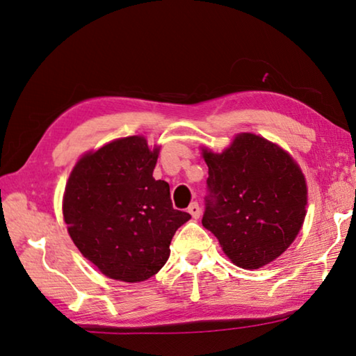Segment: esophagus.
<instances>
[{"mask_svg": "<svg viewBox=\"0 0 356 356\" xmlns=\"http://www.w3.org/2000/svg\"><path fill=\"white\" fill-rule=\"evenodd\" d=\"M188 213L193 216V219H197L200 216V209H199V204L197 202H193L188 207Z\"/></svg>", "mask_w": 356, "mask_h": 356, "instance_id": "esophagus-1", "label": "esophagus"}]
</instances>
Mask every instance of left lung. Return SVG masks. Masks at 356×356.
<instances>
[{
  "label": "left lung",
  "instance_id": "obj_1",
  "mask_svg": "<svg viewBox=\"0 0 356 356\" xmlns=\"http://www.w3.org/2000/svg\"><path fill=\"white\" fill-rule=\"evenodd\" d=\"M210 199L202 225L229 260L258 269L285 252L307 216V179L282 146L252 132L236 134L222 152L200 146Z\"/></svg>",
  "mask_w": 356,
  "mask_h": 356
}]
</instances>
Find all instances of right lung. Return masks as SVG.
<instances>
[{
  "mask_svg": "<svg viewBox=\"0 0 356 356\" xmlns=\"http://www.w3.org/2000/svg\"><path fill=\"white\" fill-rule=\"evenodd\" d=\"M159 152L143 135H131L86 152L70 172L62 199L68 235L108 279L156 275L176 230L191 218L172 209L168 182L152 177Z\"/></svg>",
  "mask_w": 356,
  "mask_h": 356,
  "instance_id": "add662e5",
  "label": "right lung"
}]
</instances>
